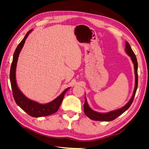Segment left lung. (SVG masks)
<instances>
[{
	"mask_svg": "<svg viewBox=\"0 0 149 149\" xmlns=\"http://www.w3.org/2000/svg\"><path fill=\"white\" fill-rule=\"evenodd\" d=\"M125 45H126L125 51L127 53V54L131 57L134 66L135 88H134L133 95H132L131 100L129 101V102L126 104L125 106H123L120 109H118L115 111H110L109 113H98L91 109L90 107L88 106L86 99V97H85V102L84 104V112L85 113V115H86L88 117H89L90 119L95 120V121H112V120H115V118H117V117L119 116L120 115H122V113H124L125 111L131 106L132 102H133L134 98L138 88V62H137L136 57V55L134 54V52L132 51V50L131 49L130 45H129V43L127 42H126Z\"/></svg>",
	"mask_w": 149,
	"mask_h": 149,
	"instance_id": "8db88e82",
	"label": "left lung"
}]
</instances>
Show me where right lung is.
I'll return each mask as SVG.
<instances>
[{"label": "right lung", "instance_id": "right-lung-1", "mask_svg": "<svg viewBox=\"0 0 149 149\" xmlns=\"http://www.w3.org/2000/svg\"><path fill=\"white\" fill-rule=\"evenodd\" d=\"M31 31L32 30L28 31L26 36L24 38V39L18 44L17 49L15 50L11 66L9 78H10L13 95L14 99L16 103L17 104V105L20 106L24 111H26L28 115H29L31 116L42 117L52 115V114L56 113L58 110L63 101V97L65 96V93L68 90L69 88L66 89L59 96L52 100V102L45 104H41L29 99L18 89L17 83H16L15 78L16 66H17L19 53H20L22 47H23L26 40Z\"/></svg>", "mask_w": 149, "mask_h": 149}]
</instances>
